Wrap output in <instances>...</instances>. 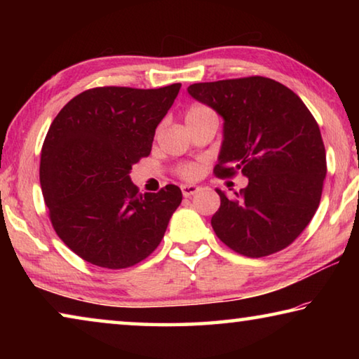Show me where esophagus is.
I'll return each instance as SVG.
<instances>
[{
    "mask_svg": "<svg viewBox=\"0 0 359 359\" xmlns=\"http://www.w3.org/2000/svg\"><path fill=\"white\" fill-rule=\"evenodd\" d=\"M199 191V187L198 185H182V194H184L185 198H190L193 196L194 193Z\"/></svg>",
    "mask_w": 359,
    "mask_h": 359,
    "instance_id": "34e87169",
    "label": "esophagus"
}]
</instances>
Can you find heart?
Returning a JSON list of instances; mask_svg holds the SVG:
<instances>
[{
  "label": "heart",
  "mask_w": 359,
  "mask_h": 359,
  "mask_svg": "<svg viewBox=\"0 0 359 359\" xmlns=\"http://www.w3.org/2000/svg\"><path fill=\"white\" fill-rule=\"evenodd\" d=\"M212 112L208 106L204 104H191L190 107L187 109L185 112V118L187 121H190L193 118H198L201 117L204 114H209ZM175 172L180 179L184 180H194L198 177L199 174H201V166L196 165V163H184V165H179L177 169H175Z\"/></svg>",
  "instance_id": "obj_1"
}]
</instances>
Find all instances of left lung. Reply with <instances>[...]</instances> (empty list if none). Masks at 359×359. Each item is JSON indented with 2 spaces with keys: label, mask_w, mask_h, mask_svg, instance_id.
Listing matches in <instances>:
<instances>
[{
  "label": "left lung",
  "mask_w": 359,
  "mask_h": 359,
  "mask_svg": "<svg viewBox=\"0 0 359 359\" xmlns=\"http://www.w3.org/2000/svg\"><path fill=\"white\" fill-rule=\"evenodd\" d=\"M224 118L217 177L242 174L248 185L220 194L217 238L236 253L261 258L287 248L318 209L326 151L317 120L293 90L250 76L188 87Z\"/></svg>",
  "instance_id": "obj_1"
}]
</instances>
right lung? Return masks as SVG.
Segmentation results:
<instances>
[{"label": "right lung", "instance_id": "add662e5", "mask_svg": "<svg viewBox=\"0 0 359 359\" xmlns=\"http://www.w3.org/2000/svg\"><path fill=\"white\" fill-rule=\"evenodd\" d=\"M179 90L90 88L53 118L41 150L42 194L58 238L87 263L126 269L160 245L180 188L141 194L130 171L150 155Z\"/></svg>", "mask_w": 359, "mask_h": 359}]
</instances>
